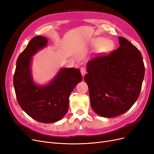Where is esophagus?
Wrapping results in <instances>:
<instances>
[{
  "instance_id": "1",
  "label": "esophagus",
  "mask_w": 154,
  "mask_h": 154,
  "mask_svg": "<svg viewBox=\"0 0 154 154\" xmlns=\"http://www.w3.org/2000/svg\"><path fill=\"white\" fill-rule=\"evenodd\" d=\"M80 72H81L82 75L84 76L86 74V69L85 67H81L80 68Z\"/></svg>"
}]
</instances>
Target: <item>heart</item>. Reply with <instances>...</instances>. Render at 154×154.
I'll return each instance as SVG.
<instances>
[{"mask_svg": "<svg viewBox=\"0 0 154 154\" xmlns=\"http://www.w3.org/2000/svg\"><path fill=\"white\" fill-rule=\"evenodd\" d=\"M93 45L95 47H100V50L103 52L110 51L113 47V44L110 41L107 40H105V39L103 38H97L95 39L93 42Z\"/></svg>", "mask_w": 154, "mask_h": 154, "instance_id": "b5f03b06", "label": "heart"}]
</instances>
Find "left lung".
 Instances as JSON below:
<instances>
[{
	"mask_svg": "<svg viewBox=\"0 0 154 154\" xmlns=\"http://www.w3.org/2000/svg\"><path fill=\"white\" fill-rule=\"evenodd\" d=\"M119 40L117 49L88 62L84 77L92 108L104 117H114L130 109L139 97L144 78L139 50L124 37Z\"/></svg>",
	"mask_w": 154,
	"mask_h": 154,
	"instance_id": "1",
	"label": "left lung"
}]
</instances>
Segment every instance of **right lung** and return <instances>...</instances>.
<instances>
[{
  "instance_id": "right-lung-1",
  "label": "right lung",
  "mask_w": 154,
  "mask_h": 154,
  "mask_svg": "<svg viewBox=\"0 0 154 154\" xmlns=\"http://www.w3.org/2000/svg\"><path fill=\"white\" fill-rule=\"evenodd\" d=\"M47 43V38L39 35L30 40L17 60L13 81L16 97L22 110L40 122L52 123L67 114L69 96L82 77L79 69L64 68L49 84L36 85L30 70L31 57Z\"/></svg>"
}]
</instances>
